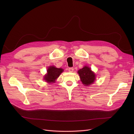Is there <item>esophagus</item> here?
Listing matches in <instances>:
<instances>
[{
	"label": "esophagus",
	"mask_w": 134,
	"mask_h": 134,
	"mask_svg": "<svg viewBox=\"0 0 134 134\" xmlns=\"http://www.w3.org/2000/svg\"><path fill=\"white\" fill-rule=\"evenodd\" d=\"M73 70H74V68L73 67H69L68 68V71L69 72H73Z\"/></svg>",
	"instance_id": "34e87169"
}]
</instances>
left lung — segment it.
Returning a JSON list of instances; mask_svg holds the SVG:
<instances>
[{
  "mask_svg": "<svg viewBox=\"0 0 134 134\" xmlns=\"http://www.w3.org/2000/svg\"><path fill=\"white\" fill-rule=\"evenodd\" d=\"M81 81L85 86L90 85L94 82L96 79L94 73L91 71L90 68L87 66L83 67L78 71Z\"/></svg>",
  "mask_w": 134,
  "mask_h": 134,
  "instance_id": "1",
  "label": "left lung"
}]
</instances>
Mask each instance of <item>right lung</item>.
I'll return each mask as SVG.
<instances>
[{"label":"right lung","mask_w":134,"mask_h":134,"mask_svg":"<svg viewBox=\"0 0 134 134\" xmlns=\"http://www.w3.org/2000/svg\"><path fill=\"white\" fill-rule=\"evenodd\" d=\"M63 71L62 68H56L54 66L49 67L47 69V74L44 76V80L48 82H54L60 74Z\"/></svg>","instance_id":"obj_1"}]
</instances>
